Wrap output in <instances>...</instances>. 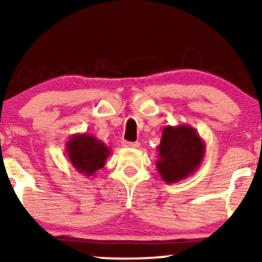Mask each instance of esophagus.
Here are the masks:
<instances>
[{
	"label": "esophagus",
	"instance_id": "34e87169",
	"mask_svg": "<svg viewBox=\"0 0 262 262\" xmlns=\"http://www.w3.org/2000/svg\"><path fill=\"white\" fill-rule=\"evenodd\" d=\"M122 145L124 146V148H128V149H135V148H139L140 143H138V141H134V143H132V141H123Z\"/></svg>",
	"mask_w": 262,
	"mask_h": 262
}]
</instances>
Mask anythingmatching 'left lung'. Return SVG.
Wrapping results in <instances>:
<instances>
[{
  "instance_id": "obj_1",
  "label": "left lung",
  "mask_w": 262,
  "mask_h": 262,
  "mask_svg": "<svg viewBox=\"0 0 262 262\" xmlns=\"http://www.w3.org/2000/svg\"><path fill=\"white\" fill-rule=\"evenodd\" d=\"M158 151V172L166 183H175L196 172L203 161L206 144L191 125H166Z\"/></svg>"
}]
</instances>
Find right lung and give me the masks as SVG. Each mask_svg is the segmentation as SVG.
<instances>
[{"instance_id":"obj_1","label":"right lung","mask_w":262,"mask_h":262,"mask_svg":"<svg viewBox=\"0 0 262 262\" xmlns=\"http://www.w3.org/2000/svg\"><path fill=\"white\" fill-rule=\"evenodd\" d=\"M65 150L75 170L86 177L95 176L97 170L104 166L111 154L106 144L87 133L71 135Z\"/></svg>"}]
</instances>
